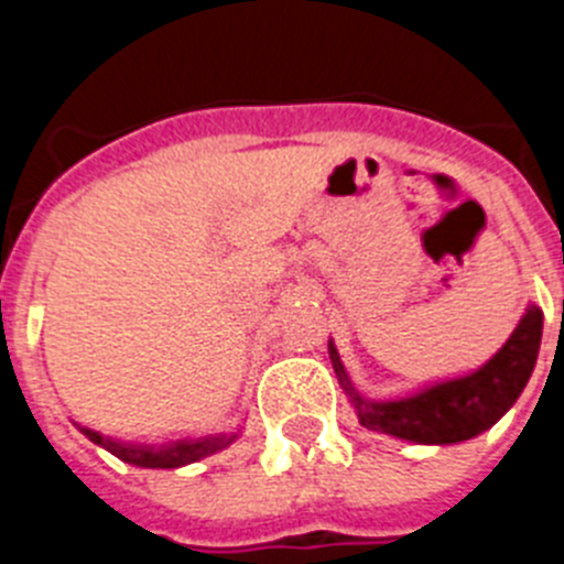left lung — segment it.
<instances>
[{"label":"left lung","instance_id":"1","mask_svg":"<svg viewBox=\"0 0 564 564\" xmlns=\"http://www.w3.org/2000/svg\"><path fill=\"white\" fill-rule=\"evenodd\" d=\"M540 341L542 311L536 305H528L514 333L480 370L449 378V381H437L432 387H423L415 395L392 398V401H376V398L361 395L344 370L336 344L327 341V350H330L338 383L350 398L361 426L410 443L446 446V443L468 441V437L491 430L514 406L520 392L525 390L528 378L534 372Z\"/></svg>","mask_w":564,"mask_h":564}]
</instances>
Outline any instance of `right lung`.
<instances>
[{"instance_id":"obj_1","label":"right lung","mask_w":564,"mask_h":564,"mask_svg":"<svg viewBox=\"0 0 564 564\" xmlns=\"http://www.w3.org/2000/svg\"><path fill=\"white\" fill-rule=\"evenodd\" d=\"M82 435H87L89 441L101 446V449L112 452L118 460L132 463V466L141 468H181L188 463H197L203 457L214 455V452L226 449L237 441L239 432H217V435H203V437H177V441L166 443H134V441H121V437H109L101 432L89 430L76 423Z\"/></svg>"}]
</instances>
